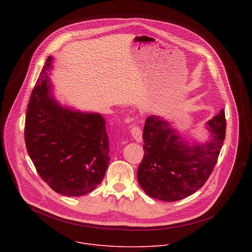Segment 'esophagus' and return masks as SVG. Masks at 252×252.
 <instances>
[{
  "mask_svg": "<svg viewBox=\"0 0 252 252\" xmlns=\"http://www.w3.org/2000/svg\"><path fill=\"white\" fill-rule=\"evenodd\" d=\"M130 132H131L132 137L135 139V141L140 142L142 140V132H141V129L139 126H132Z\"/></svg>",
  "mask_w": 252,
  "mask_h": 252,
  "instance_id": "1",
  "label": "esophagus"
}]
</instances>
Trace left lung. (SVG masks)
Wrapping results in <instances>:
<instances>
[{
	"label": "left lung",
	"mask_w": 252,
	"mask_h": 252,
	"mask_svg": "<svg viewBox=\"0 0 252 252\" xmlns=\"http://www.w3.org/2000/svg\"><path fill=\"white\" fill-rule=\"evenodd\" d=\"M208 139L189 141L159 116H150L143 127L145 156L137 169V182L149 196L176 201L198 190L207 181L223 145V109L208 121Z\"/></svg>",
	"instance_id": "left-lung-1"
}]
</instances>
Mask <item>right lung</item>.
I'll return each instance as SVG.
<instances>
[{
	"instance_id": "obj_1",
	"label": "right lung",
	"mask_w": 252,
	"mask_h": 252,
	"mask_svg": "<svg viewBox=\"0 0 252 252\" xmlns=\"http://www.w3.org/2000/svg\"><path fill=\"white\" fill-rule=\"evenodd\" d=\"M50 56L27 109L26 147L35 169L56 192L81 196L103 179L110 162L109 136L100 114L62 105L54 96Z\"/></svg>"
}]
</instances>
